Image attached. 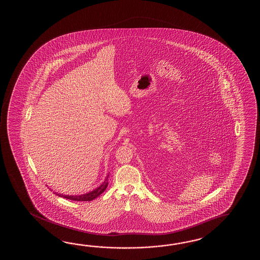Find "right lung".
Returning <instances> with one entry per match:
<instances>
[{"label": "right lung", "mask_w": 260, "mask_h": 260, "mask_svg": "<svg viewBox=\"0 0 260 260\" xmlns=\"http://www.w3.org/2000/svg\"><path fill=\"white\" fill-rule=\"evenodd\" d=\"M108 177L109 175L106 177L104 182L100 184L98 188H94L92 191H89L87 193L81 194V195H65L63 193H57L55 192L56 195H58L59 197H63L65 199L72 200V201H82V202H87V201H93L96 197H99L100 194L103 193L105 191L106 188L108 187Z\"/></svg>", "instance_id": "right-lung-1"}]
</instances>
